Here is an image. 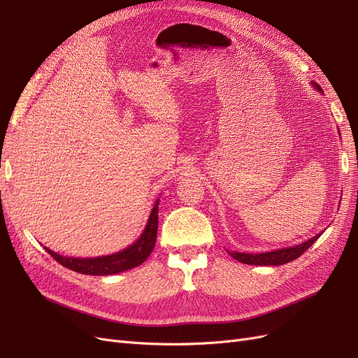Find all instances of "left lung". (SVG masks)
<instances>
[{"mask_svg":"<svg viewBox=\"0 0 358 358\" xmlns=\"http://www.w3.org/2000/svg\"><path fill=\"white\" fill-rule=\"evenodd\" d=\"M315 86V90L322 92L321 86L318 83L313 82L312 83ZM322 233H318L312 237V239L303 242L301 245L296 246H289V248H282V249H276V251H268V252H262V254H246V252H229L234 259L241 262L243 264H254V266H280L292 262V259L299 258L306 249L315 242L318 237Z\"/></svg>","mask_w":358,"mask_h":358,"instance_id":"1","label":"left lung"}]
</instances>
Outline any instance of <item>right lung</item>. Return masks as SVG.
Listing matches in <instances>:
<instances>
[{
  "instance_id": "obj_1",
  "label": "right lung",
  "mask_w": 358,
  "mask_h": 358,
  "mask_svg": "<svg viewBox=\"0 0 358 358\" xmlns=\"http://www.w3.org/2000/svg\"><path fill=\"white\" fill-rule=\"evenodd\" d=\"M158 201L159 200H157L152 212L149 215V220L142 236H140L133 245H129L128 248L122 249V251H119L116 254L96 257V258H71V257H62L57 252H53L49 248H45V249L57 259L59 264L73 270V272L83 273V275L106 276V275L121 273V272H125V270L137 267L150 255L157 242Z\"/></svg>"
}]
</instances>
